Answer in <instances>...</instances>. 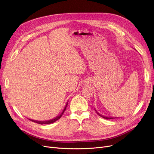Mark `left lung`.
Returning <instances> with one entry per match:
<instances>
[{"label": "left lung", "instance_id": "8db88e82", "mask_svg": "<svg viewBox=\"0 0 154 154\" xmlns=\"http://www.w3.org/2000/svg\"><path fill=\"white\" fill-rule=\"evenodd\" d=\"M95 111H96V112H97V114L99 116H100V117H103V119H115V118H116V117H107V116H102V115H101L100 114H99V113H98L97 112V110H95Z\"/></svg>", "mask_w": 154, "mask_h": 154}]
</instances>
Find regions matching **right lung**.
I'll return each instance as SVG.
<instances>
[{"label": "right lung", "mask_w": 154, "mask_h": 154, "mask_svg": "<svg viewBox=\"0 0 154 154\" xmlns=\"http://www.w3.org/2000/svg\"><path fill=\"white\" fill-rule=\"evenodd\" d=\"M68 102H69V101H67V102L66 103V106L64 107V109H63V110H62V112H61V114H60V115H59L58 116H57L56 117H55V118L52 119L48 120H45V121H38V120H32V119H29V120H31V121H32V122H35V123H37V124H49L54 123V122H55V121H57V120H59V119L62 117V115H63V114L64 111L66 110V108H67V104H68Z\"/></svg>", "instance_id": "obj_1"}]
</instances>
